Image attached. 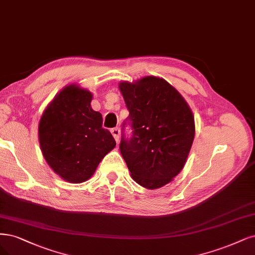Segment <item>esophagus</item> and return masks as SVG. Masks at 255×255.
Returning <instances> with one entry per match:
<instances>
[{
    "mask_svg": "<svg viewBox=\"0 0 255 255\" xmlns=\"http://www.w3.org/2000/svg\"><path fill=\"white\" fill-rule=\"evenodd\" d=\"M111 133H112V135L114 136V138H115L116 142H118V141H119V135H120V130H119V128H112V129H111Z\"/></svg>",
    "mask_w": 255,
    "mask_h": 255,
    "instance_id": "34e87169",
    "label": "esophagus"
}]
</instances>
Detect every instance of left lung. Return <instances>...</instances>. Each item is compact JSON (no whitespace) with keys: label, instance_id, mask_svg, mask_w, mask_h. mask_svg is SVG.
<instances>
[{"label":"left lung","instance_id":"left-lung-1","mask_svg":"<svg viewBox=\"0 0 255 255\" xmlns=\"http://www.w3.org/2000/svg\"><path fill=\"white\" fill-rule=\"evenodd\" d=\"M128 117L122 124L120 152L131 177L147 189L170 182L182 170L194 139L187 102L162 78L144 77L119 84ZM127 125L131 136L125 135Z\"/></svg>","mask_w":255,"mask_h":255}]
</instances>
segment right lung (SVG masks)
Instances as JSON below:
<instances>
[{
    "label": "right lung",
    "mask_w": 255,
    "mask_h": 255,
    "mask_svg": "<svg viewBox=\"0 0 255 255\" xmlns=\"http://www.w3.org/2000/svg\"><path fill=\"white\" fill-rule=\"evenodd\" d=\"M92 94L66 86L44 112L39 125L42 154L64 180L83 182L94 174L116 141L102 128V116L91 108Z\"/></svg>",
    "instance_id": "obj_1"
}]
</instances>
